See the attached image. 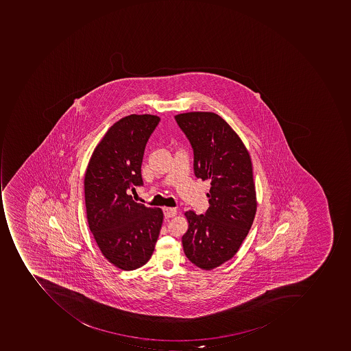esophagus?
I'll return each mask as SVG.
<instances>
[{
	"label": "esophagus",
	"mask_w": 351,
	"mask_h": 351,
	"mask_svg": "<svg viewBox=\"0 0 351 351\" xmlns=\"http://www.w3.org/2000/svg\"><path fill=\"white\" fill-rule=\"evenodd\" d=\"M163 213H165V217H174V216H176L177 210L175 208H167V206H165V208H163Z\"/></svg>",
	"instance_id": "esophagus-1"
}]
</instances>
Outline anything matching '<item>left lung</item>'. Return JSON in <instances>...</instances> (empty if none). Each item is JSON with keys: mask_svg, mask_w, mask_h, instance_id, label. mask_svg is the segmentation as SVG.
Instances as JSON below:
<instances>
[{"mask_svg": "<svg viewBox=\"0 0 351 351\" xmlns=\"http://www.w3.org/2000/svg\"><path fill=\"white\" fill-rule=\"evenodd\" d=\"M175 119L192 145L195 175L211 181L206 214L184 213V254L198 268L213 270L237 254L252 227L257 200L250 154L215 112H182Z\"/></svg>", "mask_w": 351, "mask_h": 351, "instance_id": "obj_1", "label": "left lung"}]
</instances>
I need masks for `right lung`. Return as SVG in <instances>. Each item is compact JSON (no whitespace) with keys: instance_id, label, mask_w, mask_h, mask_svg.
<instances>
[{"instance_id":"add662e5","label":"right lung","mask_w":351,"mask_h":351,"mask_svg":"<svg viewBox=\"0 0 351 351\" xmlns=\"http://www.w3.org/2000/svg\"><path fill=\"white\" fill-rule=\"evenodd\" d=\"M160 118L130 114L112 124L95 147L84 177L88 227L110 264L132 271L147 264L160 233L163 213L134 202L129 189L143 186L145 145Z\"/></svg>"}]
</instances>
